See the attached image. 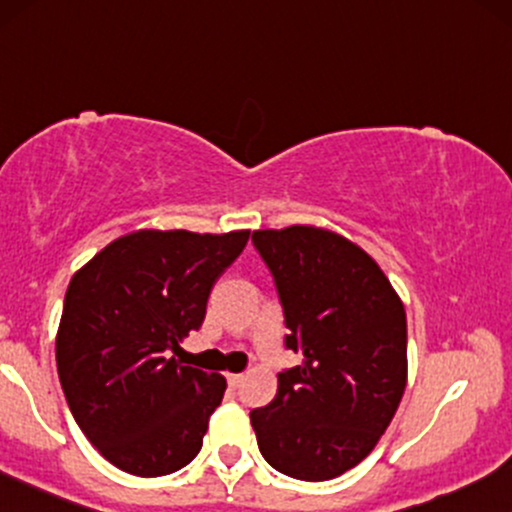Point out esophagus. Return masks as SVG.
Masks as SVG:
<instances>
[{
    "instance_id": "1",
    "label": "esophagus",
    "mask_w": 512,
    "mask_h": 512,
    "mask_svg": "<svg viewBox=\"0 0 512 512\" xmlns=\"http://www.w3.org/2000/svg\"><path fill=\"white\" fill-rule=\"evenodd\" d=\"M243 379H245V374H226V381H229L231 389H238V386L243 384Z\"/></svg>"
}]
</instances>
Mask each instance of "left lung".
Here are the masks:
<instances>
[{"instance_id": "left-lung-1", "label": "left lung", "mask_w": 512, "mask_h": 512, "mask_svg": "<svg viewBox=\"0 0 512 512\" xmlns=\"http://www.w3.org/2000/svg\"><path fill=\"white\" fill-rule=\"evenodd\" d=\"M252 245L279 293L286 348L303 355L272 403L250 412L257 446L288 477L334 479L372 453L403 398V303L379 264L331 231H255Z\"/></svg>"}]
</instances>
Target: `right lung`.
<instances>
[{
    "mask_svg": "<svg viewBox=\"0 0 512 512\" xmlns=\"http://www.w3.org/2000/svg\"><path fill=\"white\" fill-rule=\"evenodd\" d=\"M250 231H135L73 276L57 369L73 420L109 463L162 477L200 453L226 379L169 357L205 322L214 283Z\"/></svg>",
    "mask_w": 512,
    "mask_h": 512,
    "instance_id": "right-lung-1",
    "label": "right lung"
}]
</instances>
